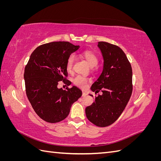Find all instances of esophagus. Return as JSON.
<instances>
[{"mask_svg": "<svg viewBox=\"0 0 161 161\" xmlns=\"http://www.w3.org/2000/svg\"><path fill=\"white\" fill-rule=\"evenodd\" d=\"M86 95H87L86 92L82 91V97H85V96H86Z\"/></svg>", "mask_w": 161, "mask_h": 161, "instance_id": "34e87169", "label": "esophagus"}]
</instances>
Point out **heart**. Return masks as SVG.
I'll list each match as a JSON object with an SVG mask.
<instances>
[{
  "label": "heart",
  "mask_w": 161,
  "mask_h": 161,
  "mask_svg": "<svg viewBox=\"0 0 161 161\" xmlns=\"http://www.w3.org/2000/svg\"><path fill=\"white\" fill-rule=\"evenodd\" d=\"M82 56L85 58V60L88 62V64L91 67H94L98 64V57H97V56L94 52H92L91 51H85L82 53ZM75 59V54H73V53L70 54L69 56V58H68L66 64V67L68 71L72 70L73 64H74ZM89 81V78L81 75H77L74 78V79H73V83L76 86L80 87V88L85 89L87 84H88Z\"/></svg>",
  "instance_id": "b5f03b06"
}]
</instances>
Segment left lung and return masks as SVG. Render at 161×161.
I'll use <instances>...</instances> for the list:
<instances>
[{"label": "left lung", "mask_w": 161, "mask_h": 161, "mask_svg": "<svg viewBox=\"0 0 161 161\" xmlns=\"http://www.w3.org/2000/svg\"><path fill=\"white\" fill-rule=\"evenodd\" d=\"M98 47L103 57V70L92 85V91L103 94L86 107V118L98 127H106L118 119L132 92V69L125 53L118 46L99 42ZM92 97V95H91Z\"/></svg>", "instance_id": "8db88e82"}]
</instances>
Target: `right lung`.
Returning a JSON list of instances; mask_svg holds the SVG:
<instances>
[{"label": "right lung", "instance_id": "1", "mask_svg": "<svg viewBox=\"0 0 161 161\" xmlns=\"http://www.w3.org/2000/svg\"><path fill=\"white\" fill-rule=\"evenodd\" d=\"M79 48L69 42H53L42 44L34 50L24 71L27 98L37 115L49 123H57L69 115L72 105L82 95L73 86L58 89L59 81L67 86L66 67L68 58Z\"/></svg>", "mask_w": 161, "mask_h": 161}]
</instances>
